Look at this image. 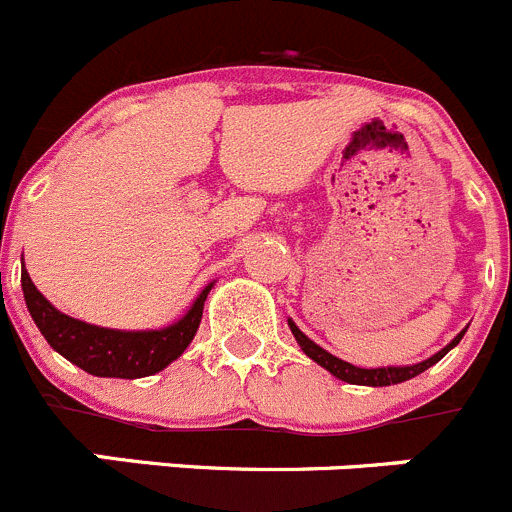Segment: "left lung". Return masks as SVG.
Masks as SVG:
<instances>
[{
  "label": "left lung",
  "mask_w": 512,
  "mask_h": 512,
  "mask_svg": "<svg viewBox=\"0 0 512 512\" xmlns=\"http://www.w3.org/2000/svg\"><path fill=\"white\" fill-rule=\"evenodd\" d=\"M290 331H293L295 341L300 343V348H303V353L308 358H313L315 364L323 366L326 371H331L336 379L346 381V384H361V386H391V384H401V381H409L414 379V376H419L422 371H427L429 366H434L439 361V358L444 356V353L450 351V348H455L457 343L462 341V336H465V331L457 333L455 338H452V343H447V346L442 348L439 353H434L432 358H427V361H422V364H412V366H386V369H358V366L348 364V361H341V358H336L333 353H328L326 348H321L318 343L310 341L308 336H305L303 331H300L298 326H295L293 321H288Z\"/></svg>",
  "instance_id": "8db88e82"
}]
</instances>
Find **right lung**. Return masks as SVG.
<instances>
[{"label": "right lung", "mask_w": 512, "mask_h": 512, "mask_svg": "<svg viewBox=\"0 0 512 512\" xmlns=\"http://www.w3.org/2000/svg\"><path fill=\"white\" fill-rule=\"evenodd\" d=\"M212 285L199 293L181 321L159 331H113V328L90 326V323L70 318L60 313L30 280L27 270H22V293H25L27 310L37 323L45 341L65 356L70 364L80 366L93 376L108 379H143L164 371L171 361L186 351L199 321H202L204 300Z\"/></svg>", "instance_id": "1"}]
</instances>
